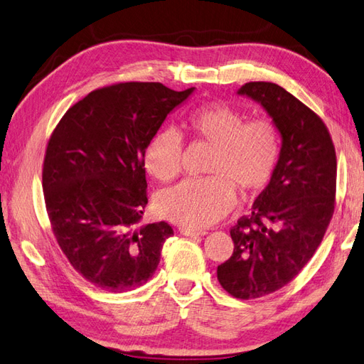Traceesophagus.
I'll return each mask as SVG.
<instances>
[{"label":"esophagus","mask_w":364,"mask_h":364,"mask_svg":"<svg viewBox=\"0 0 364 364\" xmlns=\"http://www.w3.org/2000/svg\"><path fill=\"white\" fill-rule=\"evenodd\" d=\"M179 232L185 237H204V235H207L205 230H195V229H187V228H181Z\"/></svg>","instance_id":"obj_1"}]
</instances>
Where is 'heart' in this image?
Masks as SVG:
<instances>
[{
    "instance_id": "obj_1",
    "label": "heart",
    "mask_w": 364,
    "mask_h": 364,
    "mask_svg": "<svg viewBox=\"0 0 364 364\" xmlns=\"http://www.w3.org/2000/svg\"><path fill=\"white\" fill-rule=\"evenodd\" d=\"M187 126L198 140L213 146L205 179H188L161 191L157 213L183 228L200 229L228 215L235 204L237 187L245 195L257 193L276 169L280 136L269 119L246 121L224 102L204 104L191 112ZM143 166L161 182H169L182 166V139L173 127L160 129L143 149Z\"/></svg>"
}]
</instances>
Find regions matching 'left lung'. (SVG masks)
Listing matches in <instances>:
<instances>
[{"mask_svg":"<svg viewBox=\"0 0 364 364\" xmlns=\"http://www.w3.org/2000/svg\"><path fill=\"white\" fill-rule=\"evenodd\" d=\"M237 95L260 104L282 140L271 181L230 229L233 254L216 271L229 294L255 299L285 287L316 252L335 208L336 154L322 119L285 88L249 82Z\"/></svg>","mask_w":364,"mask_h":364,"instance_id":"left-lung-1","label":"left lung"}]
</instances>
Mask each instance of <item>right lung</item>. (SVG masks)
Returning a JSON list of instances; mask_svg holds the SVG:
<instances>
[{
    "label": "right lung",
    "instance_id": "right-lung-1",
    "mask_svg": "<svg viewBox=\"0 0 364 364\" xmlns=\"http://www.w3.org/2000/svg\"><path fill=\"white\" fill-rule=\"evenodd\" d=\"M195 90L160 82L100 88L68 109L48 143L43 193L53 232L73 268L106 291L146 284L173 235L165 221L140 225L143 149Z\"/></svg>",
    "mask_w": 364,
    "mask_h": 364
}]
</instances>
